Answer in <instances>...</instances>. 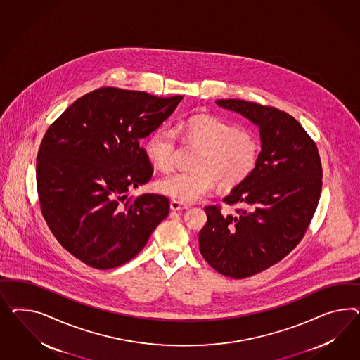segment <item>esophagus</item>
<instances>
[{
  "mask_svg": "<svg viewBox=\"0 0 360 360\" xmlns=\"http://www.w3.org/2000/svg\"><path fill=\"white\" fill-rule=\"evenodd\" d=\"M188 205L185 203H181V202H176V200H172L170 202V210L172 211H181V210H187Z\"/></svg>",
  "mask_w": 360,
  "mask_h": 360,
  "instance_id": "1",
  "label": "esophagus"
}]
</instances>
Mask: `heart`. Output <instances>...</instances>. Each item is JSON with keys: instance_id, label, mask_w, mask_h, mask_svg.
Instances as JSON below:
<instances>
[{"instance_id": "1", "label": "heart", "mask_w": 360, "mask_h": 360, "mask_svg": "<svg viewBox=\"0 0 360 360\" xmlns=\"http://www.w3.org/2000/svg\"><path fill=\"white\" fill-rule=\"evenodd\" d=\"M176 132L186 141L200 148L194 170L174 172L160 178L158 193L174 200L193 203L214 190L240 185L252 174L259 155L257 136L212 117H193L176 123ZM176 134L169 126L155 128L146 139L144 150L148 160L160 170L174 164Z\"/></svg>"}]
</instances>
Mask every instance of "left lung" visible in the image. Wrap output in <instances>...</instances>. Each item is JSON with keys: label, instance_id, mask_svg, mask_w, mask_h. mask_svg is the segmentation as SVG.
I'll return each instance as SVG.
<instances>
[{"label": "left lung", "instance_id": "obj_1", "mask_svg": "<svg viewBox=\"0 0 360 360\" xmlns=\"http://www.w3.org/2000/svg\"><path fill=\"white\" fill-rule=\"evenodd\" d=\"M261 136V153L252 174L224 198L234 214L208 205L199 249L211 267L243 279L263 271L291 253L311 223L320 200L322 167L317 146L300 123L275 107L243 99H217Z\"/></svg>", "mask_w": 360, "mask_h": 360}]
</instances>
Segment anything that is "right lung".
Instances as JSON below:
<instances>
[{
    "mask_svg": "<svg viewBox=\"0 0 360 360\" xmlns=\"http://www.w3.org/2000/svg\"><path fill=\"white\" fill-rule=\"evenodd\" d=\"M181 96L101 88L49 127L37 157L41 214L69 253L98 270L131 261L169 214L164 195L127 200L152 165L140 141L174 112Z\"/></svg>",
    "mask_w": 360,
    "mask_h": 360,
    "instance_id": "obj_1",
    "label": "right lung"
}]
</instances>
